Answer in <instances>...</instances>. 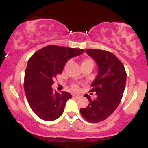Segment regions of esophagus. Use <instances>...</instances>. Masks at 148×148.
Wrapping results in <instances>:
<instances>
[{
    "instance_id": "obj_1",
    "label": "esophagus",
    "mask_w": 148,
    "mask_h": 148,
    "mask_svg": "<svg viewBox=\"0 0 148 148\" xmlns=\"http://www.w3.org/2000/svg\"><path fill=\"white\" fill-rule=\"evenodd\" d=\"M73 97H75L76 99H78V98L80 97L79 95H73Z\"/></svg>"
}]
</instances>
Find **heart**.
Listing matches in <instances>:
<instances>
[{"label":"heart","instance_id":"obj_1","mask_svg":"<svg viewBox=\"0 0 148 148\" xmlns=\"http://www.w3.org/2000/svg\"><path fill=\"white\" fill-rule=\"evenodd\" d=\"M88 65L91 66V67H93V66H94V62H93V60H92L91 58H83L82 60H81V67H85V66H88ZM77 88L78 87L76 86H72V89L74 90H76Z\"/></svg>","mask_w":148,"mask_h":148}]
</instances>
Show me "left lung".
I'll return each mask as SVG.
<instances>
[{
  "mask_svg": "<svg viewBox=\"0 0 148 148\" xmlns=\"http://www.w3.org/2000/svg\"><path fill=\"white\" fill-rule=\"evenodd\" d=\"M88 55L98 65V74L91 85L90 92H96L92 100L87 94L84 97L89 104L80 112L90 123L103 121L115 111L123 97L127 81V73L121 61L113 53L100 49H86Z\"/></svg>",
  "mask_w": 148,
  "mask_h": 148,
  "instance_id": "1",
  "label": "left lung"
}]
</instances>
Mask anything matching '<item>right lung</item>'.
Wrapping results in <instances>:
<instances>
[{
	"label": "right lung",
	"instance_id": "1",
	"mask_svg": "<svg viewBox=\"0 0 148 148\" xmlns=\"http://www.w3.org/2000/svg\"><path fill=\"white\" fill-rule=\"evenodd\" d=\"M81 49L49 45L32 56L28 60L24 76V90L30 108L37 116L46 121L61 116L66 102L72 95L53 91L51 86L58 74H62L66 62L84 53Z\"/></svg>",
	"mask_w": 148,
	"mask_h": 148
}]
</instances>
